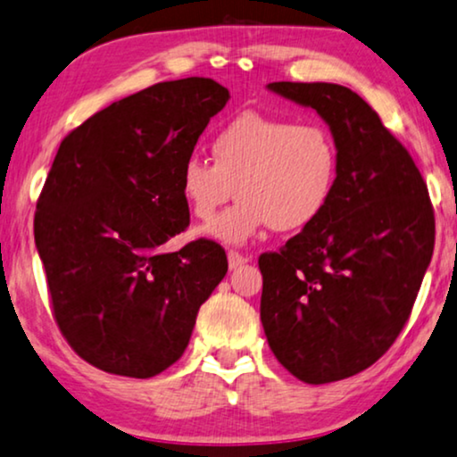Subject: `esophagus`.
<instances>
[{"mask_svg":"<svg viewBox=\"0 0 457 457\" xmlns=\"http://www.w3.org/2000/svg\"><path fill=\"white\" fill-rule=\"evenodd\" d=\"M248 261H251V257H245V254H240V253H236V251H229L228 253L229 270H238V267L248 263Z\"/></svg>","mask_w":457,"mask_h":457,"instance_id":"obj_1","label":"esophagus"}]
</instances>
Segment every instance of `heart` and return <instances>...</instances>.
Instances as JSON below:
<instances>
[{"instance_id": "b5f03b06", "label": "heart", "mask_w": 457, "mask_h": 457, "mask_svg": "<svg viewBox=\"0 0 457 457\" xmlns=\"http://www.w3.org/2000/svg\"><path fill=\"white\" fill-rule=\"evenodd\" d=\"M211 150L215 166L196 154L186 158L179 192L192 217L209 221L236 190L238 203L204 229L223 245L242 246L267 228L305 229L337 192L338 145L320 123L245 112L217 131Z\"/></svg>"}]
</instances>
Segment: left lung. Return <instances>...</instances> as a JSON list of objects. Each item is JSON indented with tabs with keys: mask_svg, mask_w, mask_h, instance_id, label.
<instances>
[{
	"mask_svg": "<svg viewBox=\"0 0 457 457\" xmlns=\"http://www.w3.org/2000/svg\"><path fill=\"white\" fill-rule=\"evenodd\" d=\"M267 89L313 108L338 145L324 215L259 257L270 349L292 376L326 385L372 366L403 330L433 257L435 215L410 152L355 91L290 81Z\"/></svg>",
	"mask_w": 457,
	"mask_h": 457,
	"instance_id": "8db88e82",
	"label": "left lung"
}]
</instances>
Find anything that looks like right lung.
I'll return each instance as SVG.
<instances>
[{
    "instance_id": "add662e5",
    "label": "right lung",
    "mask_w": 457,
    "mask_h": 457,
    "mask_svg": "<svg viewBox=\"0 0 457 457\" xmlns=\"http://www.w3.org/2000/svg\"><path fill=\"white\" fill-rule=\"evenodd\" d=\"M229 91L212 79L156 83L112 102L60 144L35 212L54 318L79 357L152 378L184 355L225 251L162 245L190 223L179 169Z\"/></svg>"
}]
</instances>
